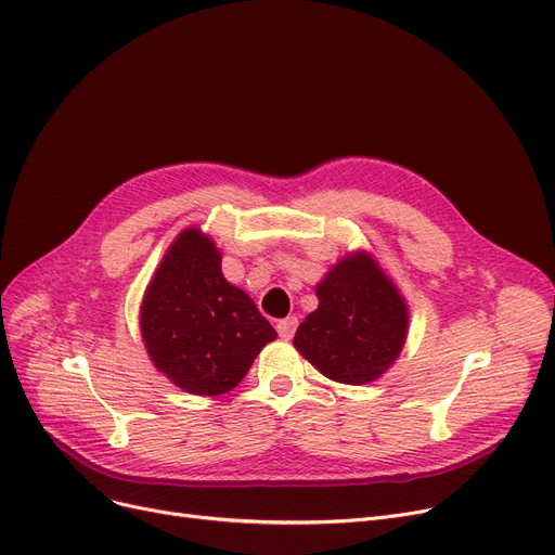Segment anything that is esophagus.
Returning a JSON list of instances; mask_svg holds the SVG:
<instances>
[{"mask_svg":"<svg viewBox=\"0 0 555 555\" xmlns=\"http://www.w3.org/2000/svg\"><path fill=\"white\" fill-rule=\"evenodd\" d=\"M297 318H285V320H281L279 324H276V331H279V335L283 337V340H291V337L295 335V331H297Z\"/></svg>","mask_w":555,"mask_h":555,"instance_id":"esophagus-1","label":"esophagus"}]
</instances>
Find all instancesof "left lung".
I'll return each mask as SVG.
<instances>
[{"label":"left lung","mask_w":555,"mask_h":555,"mask_svg":"<svg viewBox=\"0 0 555 555\" xmlns=\"http://www.w3.org/2000/svg\"><path fill=\"white\" fill-rule=\"evenodd\" d=\"M318 310L299 324L295 349L326 378L363 385L399 358L408 335V304L378 260L351 251L315 285Z\"/></svg>","instance_id":"8db88e82"}]
</instances>
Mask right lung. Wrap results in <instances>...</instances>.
I'll use <instances>...</instances> for the list:
<instances>
[{"label":"right lung","instance_id":"add662e5","mask_svg":"<svg viewBox=\"0 0 555 555\" xmlns=\"http://www.w3.org/2000/svg\"><path fill=\"white\" fill-rule=\"evenodd\" d=\"M140 333L154 367L199 397L233 390L276 340L251 297L224 279L222 254L199 227L167 247L142 297Z\"/></svg>","mask_w":555,"mask_h":555}]
</instances>
